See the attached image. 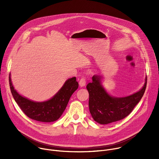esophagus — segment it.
Masks as SVG:
<instances>
[{"label": "esophagus", "mask_w": 159, "mask_h": 159, "mask_svg": "<svg viewBox=\"0 0 159 159\" xmlns=\"http://www.w3.org/2000/svg\"><path fill=\"white\" fill-rule=\"evenodd\" d=\"M86 84V80L85 78H82L79 81V85L80 87H84L85 85Z\"/></svg>", "instance_id": "34e87169"}]
</instances>
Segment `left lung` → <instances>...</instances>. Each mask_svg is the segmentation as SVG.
<instances>
[{"label": "left lung", "mask_w": 159, "mask_h": 159, "mask_svg": "<svg viewBox=\"0 0 159 159\" xmlns=\"http://www.w3.org/2000/svg\"><path fill=\"white\" fill-rule=\"evenodd\" d=\"M93 82L87 85L89 94V107L94 120L101 125H107L120 121L129 115L143 97L147 86L145 84L140 90L125 97H115L109 94L102 84V77L94 75Z\"/></svg>", "instance_id": "obj_1"}]
</instances>
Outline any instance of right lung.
Masks as SVG:
<instances>
[{
  "mask_svg": "<svg viewBox=\"0 0 159 159\" xmlns=\"http://www.w3.org/2000/svg\"><path fill=\"white\" fill-rule=\"evenodd\" d=\"M9 80L12 95L21 110L30 118L44 123L53 122L60 118L71 96L79 87L75 77L70 78L51 99L43 102H36L17 92L12 85L11 74Z\"/></svg>",
  "mask_w": 159,
  "mask_h": 159,
  "instance_id": "add662e5",
  "label": "right lung"
}]
</instances>
